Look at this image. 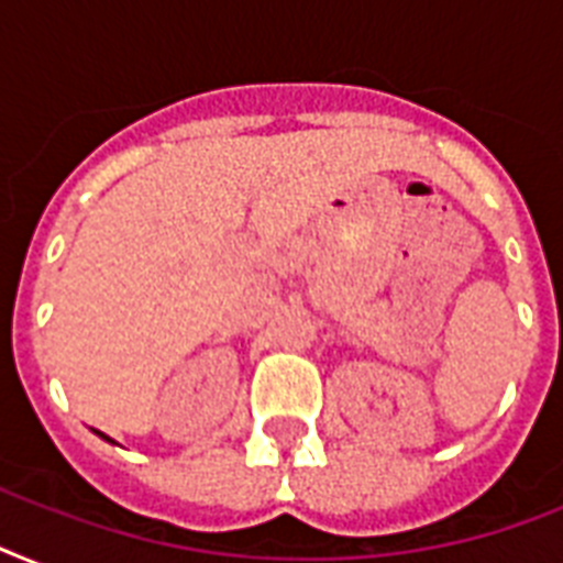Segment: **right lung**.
I'll return each mask as SVG.
<instances>
[{
    "mask_svg": "<svg viewBox=\"0 0 563 563\" xmlns=\"http://www.w3.org/2000/svg\"><path fill=\"white\" fill-rule=\"evenodd\" d=\"M96 435H99V438H104V441H110V438L104 435V432H96ZM110 444H113V441H110Z\"/></svg>",
    "mask_w": 563,
    "mask_h": 563,
    "instance_id": "1",
    "label": "right lung"
}]
</instances>
